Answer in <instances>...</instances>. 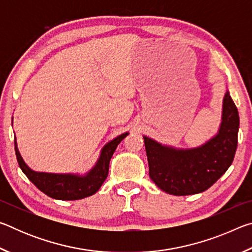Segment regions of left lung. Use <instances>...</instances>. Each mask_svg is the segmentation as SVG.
<instances>
[{
    "label": "left lung",
    "instance_id": "left-lung-1",
    "mask_svg": "<svg viewBox=\"0 0 252 252\" xmlns=\"http://www.w3.org/2000/svg\"><path fill=\"white\" fill-rule=\"evenodd\" d=\"M218 133L202 146L177 149L143 136L151 180L169 194L189 195L209 189L231 165L238 144L239 113L225 92Z\"/></svg>",
    "mask_w": 252,
    "mask_h": 252
}]
</instances>
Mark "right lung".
Wrapping results in <instances>:
<instances>
[{
    "instance_id": "add662e5",
    "label": "right lung",
    "mask_w": 252,
    "mask_h": 252,
    "mask_svg": "<svg viewBox=\"0 0 252 252\" xmlns=\"http://www.w3.org/2000/svg\"><path fill=\"white\" fill-rule=\"evenodd\" d=\"M127 134L129 133L126 132V133L117 136L112 141L106 143L102 148L99 160L96 161L94 167L84 176L72 173H46L34 171L28 167V164L22 159L18 149V143L14 139L15 155L21 170L29 178V180L42 192L58 200H79L90 197L97 192L102 183L108 177L111 158L116 151L118 144Z\"/></svg>"
}]
</instances>
